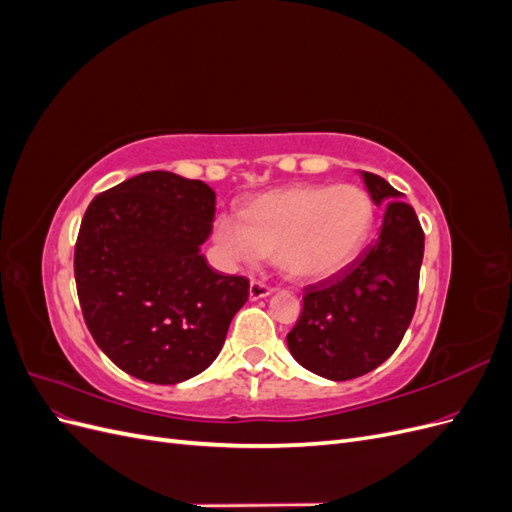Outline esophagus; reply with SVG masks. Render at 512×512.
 Here are the masks:
<instances>
[{"mask_svg": "<svg viewBox=\"0 0 512 512\" xmlns=\"http://www.w3.org/2000/svg\"><path fill=\"white\" fill-rule=\"evenodd\" d=\"M271 292H273V288L269 284H265V282H260V280H252L250 282V299L252 301L262 299V297H269Z\"/></svg>", "mask_w": 512, "mask_h": 512, "instance_id": "esophagus-1", "label": "esophagus"}]
</instances>
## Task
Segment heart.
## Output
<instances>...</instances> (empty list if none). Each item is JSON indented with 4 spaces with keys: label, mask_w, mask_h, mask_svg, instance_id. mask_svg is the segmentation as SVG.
Here are the masks:
<instances>
[{
    "label": "heart",
    "mask_w": 512,
    "mask_h": 512,
    "mask_svg": "<svg viewBox=\"0 0 512 512\" xmlns=\"http://www.w3.org/2000/svg\"><path fill=\"white\" fill-rule=\"evenodd\" d=\"M376 224V203L356 183H305L262 194L241 218L222 213L213 232L237 260L271 256L292 277H327L359 256Z\"/></svg>",
    "instance_id": "b5f03b06"
}]
</instances>
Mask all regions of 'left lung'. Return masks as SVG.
Here are the masks:
<instances>
[{
    "label": "left lung",
    "instance_id": "8db88e82",
    "mask_svg": "<svg viewBox=\"0 0 512 512\" xmlns=\"http://www.w3.org/2000/svg\"><path fill=\"white\" fill-rule=\"evenodd\" d=\"M374 203L386 205L378 241L348 269L303 294V312L286 335L294 361L329 380H352L382 365L412 322L425 232L401 192L363 173Z\"/></svg>",
    "mask_w": 512,
    "mask_h": 512
}]
</instances>
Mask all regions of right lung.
Here are the masks:
<instances>
[{
	"label": "right lung",
	"instance_id": "add662e5",
	"mask_svg": "<svg viewBox=\"0 0 512 512\" xmlns=\"http://www.w3.org/2000/svg\"><path fill=\"white\" fill-rule=\"evenodd\" d=\"M213 215L207 183L166 170L89 203L74 245L76 292L91 337L126 374L177 384L220 354L250 280L213 271L198 252Z\"/></svg>",
	"mask_w": 512,
	"mask_h": 512
}]
</instances>
